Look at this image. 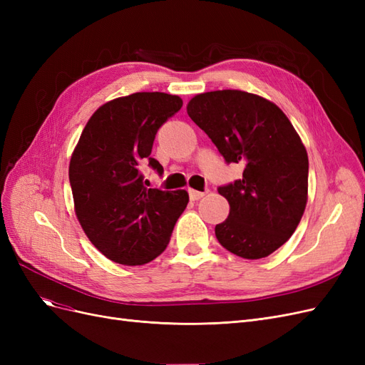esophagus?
Returning a JSON list of instances; mask_svg holds the SVG:
<instances>
[{"label":"esophagus","mask_w":365,"mask_h":365,"mask_svg":"<svg viewBox=\"0 0 365 365\" xmlns=\"http://www.w3.org/2000/svg\"><path fill=\"white\" fill-rule=\"evenodd\" d=\"M204 195H205L204 192H197V190H193V189H190V190H189V196H190V200H192V201L201 200V197H202Z\"/></svg>","instance_id":"obj_1"}]
</instances>
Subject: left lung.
<instances>
[{
    "label": "left lung",
    "instance_id": "8db88e82",
    "mask_svg": "<svg viewBox=\"0 0 365 365\" xmlns=\"http://www.w3.org/2000/svg\"><path fill=\"white\" fill-rule=\"evenodd\" d=\"M187 114L228 164L244 165L240 180L217 189L230 204L215 227L219 244L244 259L269 256L292 236L307 202V152L289 118L239 90L197 94Z\"/></svg>",
    "mask_w": 365,
    "mask_h": 365
}]
</instances>
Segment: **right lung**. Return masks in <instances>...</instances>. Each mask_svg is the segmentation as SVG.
<instances>
[{
	"instance_id": "right-lung-1",
	"label": "right lung",
	"mask_w": 365,
	"mask_h": 365,
	"mask_svg": "<svg viewBox=\"0 0 365 365\" xmlns=\"http://www.w3.org/2000/svg\"><path fill=\"white\" fill-rule=\"evenodd\" d=\"M182 106L178 96L135 93L102 105L88 120L70 161L76 216L91 244L120 264H145L168 247L189 202L185 190L149 189L141 168L163 123Z\"/></svg>"
}]
</instances>
